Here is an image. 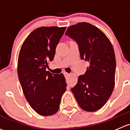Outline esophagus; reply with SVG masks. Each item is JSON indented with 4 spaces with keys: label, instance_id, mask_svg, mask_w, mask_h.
<instances>
[{
    "label": "esophagus",
    "instance_id": "34e87169",
    "mask_svg": "<svg viewBox=\"0 0 130 130\" xmlns=\"http://www.w3.org/2000/svg\"><path fill=\"white\" fill-rule=\"evenodd\" d=\"M64 75H65V76H69L70 75V73H67V72H64Z\"/></svg>",
    "mask_w": 130,
    "mask_h": 130
}]
</instances>
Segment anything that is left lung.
I'll return each mask as SVG.
<instances>
[{
  "instance_id": "8db88e82",
  "label": "left lung",
  "mask_w": 130,
  "mask_h": 130,
  "mask_svg": "<svg viewBox=\"0 0 130 130\" xmlns=\"http://www.w3.org/2000/svg\"><path fill=\"white\" fill-rule=\"evenodd\" d=\"M65 35L76 40L80 58L89 63L85 75L78 76L71 90L82 109L97 111L114 89L116 60L113 45L101 30L87 22L70 26Z\"/></svg>"
}]
</instances>
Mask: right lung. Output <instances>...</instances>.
<instances>
[{
  "label": "right lung",
  "mask_w": 130,
  "mask_h": 130,
  "mask_svg": "<svg viewBox=\"0 0 130 130\" xmlns=\"http://www.w3.org/2000/svg\"><path fill=\"white\" fill-rule=\"evenodd\" d=\"M65 29L66 27H39L26 38L19 52L17 73L23 93L33 110L42 116L58 111L66 91L63 74L46 70Z\"/></svg>",
  "instance_id": "right-lung-1"
}]
</instances>
